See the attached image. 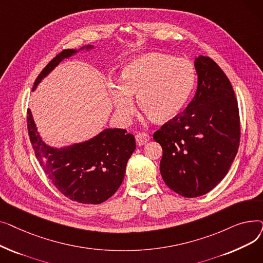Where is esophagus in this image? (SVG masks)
I'll use <instances>...</instances> for the list:
<instances>
[{"label": "esophagus", "instance_id": "obj_1", "mask_svg": "<svg viewBox=\"0 0 263 263\" xmlns=\"http://www.w3.org/2000/svg\"><path fill=\"white\" fill-rule=\"evenodd\" d=\"M135 140H136L137 146H144L150 140V136L145 133H139L135 135Z\"/></svg>", "mask_w": 263, "mask_h": 263}]
</instances>
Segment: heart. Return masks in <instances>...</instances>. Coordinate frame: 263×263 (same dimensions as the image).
<instances>
[{
	"mask_svg": "<svg viewBox=\"0 0 263 263\" xmlns=\"http://www.w3.org/2000/svg\"><path fill=\"white\" fill-rule=\"evenodd\" d=\"M194 66L186 60L162 53H148L124 65L120 82L109 83L115 112L127 122L134 112L133 97L155 121L174 118L186 104L195 84Z\"/></svg>",
	"mask_w": 263,
	"mask_h": 263,
	"instance_id": "obj_1",
	"label": "heart"
}]
</instances>
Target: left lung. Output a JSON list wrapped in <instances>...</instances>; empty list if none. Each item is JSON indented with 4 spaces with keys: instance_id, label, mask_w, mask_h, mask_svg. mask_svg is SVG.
<instances>
[{
    "instance_id": "8db88e82",
    "label": "left lung",
    "mask_w": 263,
    "mask_h": 263,
    "mask_svg": "<svg viewBox=\"0 0 263 263\" xmlns=\"http://www.w3.org/2000/svg\"><path fill=\"white\" fill-rule=\"evenodd\" d=\"M198 76L194 98L184 112L154 134L163 156L166 185L183 197L206 194L227 175L240 142L238 102L231 83L208 57L194 61Z\"/></svg>"
}]
</instances>
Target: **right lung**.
Returning a JSON list of instances; mask_svg holds the SVG:
<instances>
[{
	"mask_svg": "<svg viewBox=\"0 0 263 263\" xmlns=\"http://www.w3.org/2000/svg\"><path fill=\"white\" fill-rule=\"evenodd\" d=\"M93 48L86 45L79 50L62 51L40 72L33 90L65 59ZM27 130L36 158L52 183L67 198L80 203L98 204L114 195L136 146L133 134L117 128L104 129L82 143L61 148L50 146L40 136L31 109H27Z\"/></svg>",
	"mask_w": 263,
	"mask_h": 263,
	"instance_id": "1",
	"label": "right lung"
}]
</instances>
